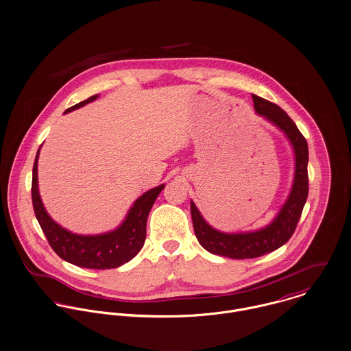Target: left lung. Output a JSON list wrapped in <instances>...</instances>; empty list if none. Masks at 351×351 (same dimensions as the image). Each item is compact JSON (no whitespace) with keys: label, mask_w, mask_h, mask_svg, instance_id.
<instances>
[{"label":"left lung","mask_w":351,"mask_h":351,"mask_svg":"<svg viewBox=\"0 0 351 351\" xmlns=\"http://www.w3.org/2000/svg\"><path fill=\"white\" fill-rule=\"evenodd\" d=\"M252 98L256 113L277 126L291 143L295 155V175L291 193L274 219L268 226L254 232H219L206 222L191 200L193 225L199 243L213 254L234 260L260 257L282 246L295 232L308 196V145L306 138L295 122L276 104L254 94Z\"/></svg>","instance_id":"8db88e82"}]
</instances>
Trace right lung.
<instances>
[{
	"instance_id": "add662e5",
	"label": "right lung",
	"mask_w": 351,
	"mask_h": 351,
	"mask_svg": "<svg viewBox=\"0 0 351 351\" xmlns=\"http://www.w3.org/2000/svg\"><path fill=\"white\" fill-rule=\"evenodd\" d=\"M97 98L98 95H93L67 109L66 113L79 109ZM39 154L40 149L32 171V203L40 228L53 252L64 261L88 269H113L136 257L145 242L149 211L165 184H160L137 197L117 229L95 235L71 233L48 215L41 202L38 183Z\"/></svg>"
}]
</instances>
